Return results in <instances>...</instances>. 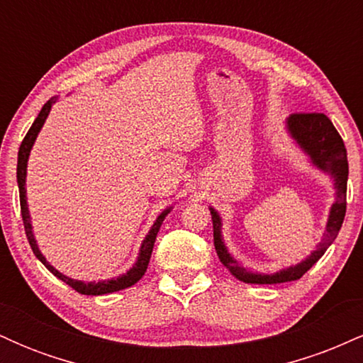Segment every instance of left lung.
<instances>
[{"label":"left lung","mask_w":363,"mask_h":363,"mask_svg":"<svg viewBox=\"0 0 363 363\" xmlns=\"http://www.w3.org/2000/svg\"><path fill=\"white\" fill-rule=\"evenodd\" d=\"M286 128H289L291 138L297 141L298 147L311 157L312 164L335 179L336 201L333 203L331 211H329L326 232H324V237L319 242L318 249L311 252V256L302 262H298V264L290 266V268L281 269V272L273 274L247 272L244 266H240L228 254L222 239V220H220V215L216 213L213 208H210L211 220H213V244L216 254H218V259L222 261V264L234 274L237 280L244 283L273 285V283L294 281L302 278L320 259V256L326 252V249L336 239L341 223L345 220V213H347L348 158L347 148H345L340 133L333 126L328 116L320 114V112H297V114H291L286 119Z\"/></svg>","instance_id":"obj_1"}]
</instances>
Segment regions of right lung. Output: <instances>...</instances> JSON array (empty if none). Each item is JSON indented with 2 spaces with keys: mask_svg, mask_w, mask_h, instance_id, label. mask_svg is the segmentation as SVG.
I'll list each match as a JSON object with an SVG mask.
<instances>
[{
  "mask_svg": "<svg viewBox=\"0 0 363 363\" xmlns=\"http://www.w3.org/2000/svg\"><path fill=\"white\" fill-rule=\"evenodd\" d=\"M57 99L52 97L51 101H48L44 104V107L40 109L39 116H37L34 124H32L30 129H28V133L25 135V138L22 141V145H20V150H18V164H16V181H18V191H20V210H22V220H23V227H25V234H27V239H28V244H30L32 251L37 256V259H39L45 268L51 272L54 277H57L60 280H62L66 283V285L72 286L73 290H77L78 294H83V295H106V294H112V291H119L123 289H128V286L135 285L136 281L140 280L141 277H143L145 272H147L148 268V262H150V257H152V251H153V244H155V239H157V234L158 230H160V225L164 222V218L167 216V213L170 211V208H167L165 211H162L160 216L155 220V223L152 225V228H150L148 235L145 237L143 244H141L140 247V254H138V261L133 264V268L129 269L128 273L121 274L118 278H112V280H106V281H90V283H85V281H80V280H73V278L66 277V274H62L57 272L54 266H51L48 262V259L43 256V252L39 251V247H37V242H35V237L32 234V223H30V215H28V206H27V196H25V177H27V162H28V155H30V150H32V145H34V141L37 138V135H39L40 128L44 126L45 119H48L49 112H51V107L56 104Z\"/></svg>",
  "mask_w": 363,
  "mask_h": 363,
  "instance_id": "add662e5",
  "label": "right lung"
}]
</instances>
